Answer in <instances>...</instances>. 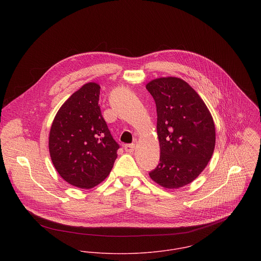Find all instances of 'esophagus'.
<instances>
[{
    "mask_svg": "<svg viewBox=\"0 0 261 261\" xmlns=\"http://www.w3.org/2000/svg\"><path fill=\"white\" fill-rule=\"evenodd\" d=\"M135 144H128V145H124V149L126 152H133L135 150Z\"/></svg>",
    "mask_w": 261,
    "mask_h": 261,
    "instance_id": "1",
    "label": "esophagus"
}]
</instances>
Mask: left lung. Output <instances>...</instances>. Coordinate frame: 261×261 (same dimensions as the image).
I'll use <instances>...</instances> for the list:
<instances>
[{
	"mask_svg": "<svg viewBox=\"0 0 261 261\" xmlns=\"http://www.w3.org/2000/svg\"><path fill=\"white\" fill-rule=\"evenodd\" d=\"M147 89L156 107L160 163L149 172L155 183L178 189L205 169L215 148V125L198 93L177 77L151 80Z\"/></svg>",
	"mask_w": 261,
	"mask_h": 261,
	"instance_id": "obj_1",
	"label": "left lung"
}]
</instances>
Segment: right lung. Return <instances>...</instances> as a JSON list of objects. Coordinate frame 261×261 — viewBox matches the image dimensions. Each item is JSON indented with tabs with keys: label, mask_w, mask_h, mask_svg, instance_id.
I'll return each instance as SVG.
<instances>
[{
	"label": "right lung",
	"mask_w": 261,
	"mask_h": 261,
	"mask_svg": "<svg viewBox=\"0 0 261 261\" xmlns=\"http://www.w3.org/2000/svg\"><path fill=\"white\" fill-rule=\"evenodd\" d=\"M99 94L98 84H84L63 103L50 129L49 151L56 171L81 189L109 176L119 149L101 115Z\"/></svg>",
	"instance_id": "add662e5"
}]
</instances>
